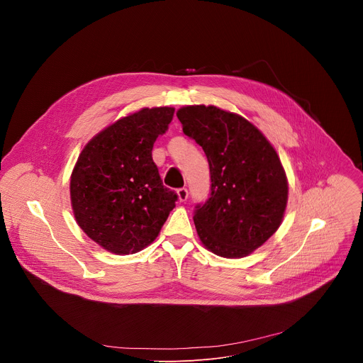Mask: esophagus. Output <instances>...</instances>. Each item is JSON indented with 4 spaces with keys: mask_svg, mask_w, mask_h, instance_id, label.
<instances>
[{
    "mask_svg": "<svg viewBox=\"0 0 363 363\" xmlns=\"http://www.w3.org/2000/svg\"><path fill=\"white\" fill-rule=\"evenodd\" d=\"M177 194H178V199L181 201V202H185L186 199H188V189L184 186V188H179L178 191H177Z\"/></svg>",
    "mask_w": 363,
    "mask_h": 363,
    "instance_id": "34e87169",
    "label": "esophagus"
}]
</instances>
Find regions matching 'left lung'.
I'll use <instances>...</instances> for the list:
<instances>
[{
	"label": "left lung",
	"mask_w": 363,
	"mask_h": 363,
	"mask_svg": "<svg viewBox=\"0 0 363 363\" xmlns=\"http://www.w3.org/2000/svg\"><path fill=\"white\" fill-rule=\"evenodd\" d=\"M177 116L210 165V198L194 214L201 242L220 257L248 255L284 217L289 185L276 149L247 119L216 106H185Z\"/></svg>",
	"instance_id": "obj_1"
}]
</instances>
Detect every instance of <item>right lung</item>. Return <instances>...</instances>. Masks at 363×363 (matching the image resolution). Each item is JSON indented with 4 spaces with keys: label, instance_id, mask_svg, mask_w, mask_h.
<instances>
[{
    "label": "right lung",
    "instance_id": "add662e5",
    "mask_svg": "<svg viewBox=\"0 0 363 363\" xmlns=\"http://www.w3.org/2000/svg\"><path fill=\"white\" fill-rule=\"evenodd\" d=\"M174 108H145L97 133L82 150L70 179L79 227L115 254H133L158 237L178 195L164 186L152 160Z\"/></svg>",
    "mask_w": 363,
    "mask_h": 363
}]
</instances>
